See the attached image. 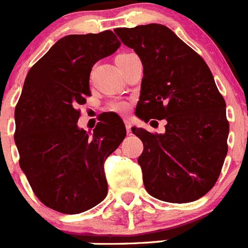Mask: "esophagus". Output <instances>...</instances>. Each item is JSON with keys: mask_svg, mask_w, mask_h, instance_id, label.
Here are the masks:
<instances>
[{"mask_svg": "<svg viewBox=\"0 0 248 248\" xmlns=\"http://www.w3.org/2000/svg\"><path fill=\"white\" fill-rule=\"evenodd\" d=\"M124 123H125V128H126V131H128V134H130L131 131V122L130 119H124Z\"/></svg>", "mask_w": 248, "mask_h": 248, "instance_id": "obj_1", "label": "esophagus"}]
</instances>
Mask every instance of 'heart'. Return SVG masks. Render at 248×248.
I'll return each mask as SVG.
<instances>
[{"mask_svg": "<svg viewBox=\"0 0 248 248\" xmlns=\"http://www.w3.org/2000/svg\"><path fill=\"white\" fill-rule=\"evenodd\" d=\"M123 54H124V53H123ZM123 54H119L118 57L123 56ZM118 57H117V58H118ZM110 109H111V110H114V111H117V113H124V111L128 109V104H126L125 102H114V103H111V104H110Z\"/></svg>", "mask_w": 248, "mask_h": 248, "instance_id": "b5f03b06", "label": "heart"}]
</instances>
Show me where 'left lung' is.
Wrapping results in <instances>:
<instances>
[{"instance_id":"8db88e82","label":"left lung","mask_w":248,"mask_h":248,"mask_svg":"<svg viewBox=\"0 0 248 248\" xmlns=\"http://www.w3.org/2000/svg\"><path fill=\"white\" fill-rule=\"evenodd\" d=\"M114 31L143 63L137 117L166 120L163 134L133 128L144 144L138 163L146 191L166 202L202 198L217 181L230 130L226 103L210 68L166 26Z\"/></svg>"}]
</instances>
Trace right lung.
<instances>
[{
    "mask_svg": "<svg viewBox=\"0 0 248 248\" xmlns=\"http://www.w3.org/2000/svg\"><path fill=\"white\" fill-rule=\"evenodd\" d=\"M120 47L111 31L69 34L31 68L15 110L19 166L41 202L80 214L108 194L104 163L126 135L117 114L103 113L93 134L78 126L91 95L93 65Z\"/></svg>",
    "mask_w": 248,
    "mask_h": 248,
    "instance_id": "add662e5",
    "label": "right lung"
}]
</instances>
